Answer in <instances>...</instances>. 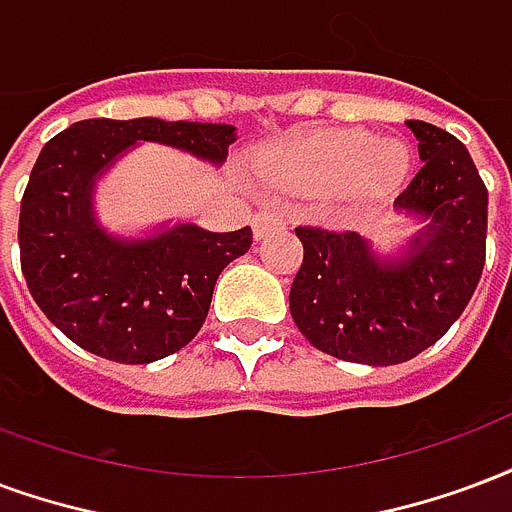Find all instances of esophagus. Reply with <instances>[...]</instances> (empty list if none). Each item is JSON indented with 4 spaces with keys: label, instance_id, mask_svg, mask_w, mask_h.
<instances>
[{
    "label": "esophagus",
    "instance_id": "obj_1",
    "mask_svg": "<svg viewBox=\"0 0 512 512\" xmlns=\"http://www.w3.org/2000/svg\"><path fill=\"white\" fill-rule=\"evenodd\" d=\"M285 225V219L279 211H257L255 217H252V227H255V238H263L268 236L274 227Z\"/></svg>",
    "mask_w": 512,
    "mask_h": 512
}]
</instances>
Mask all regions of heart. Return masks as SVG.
I'll return each mask as SVG.
<instances>
[{
	"mask_svg": "<svg viewBox=\"0 0 512 512\" xmlns=\"http://www.w3.org/2000/svg\"><path fill=\"white\" fill-rule=\"evenodd\" d=\"M260 168L274 184L325 189L350 184L358 198H382L407 176L410 151L399 140H377L369 132H323L279 154H268Z\"/></svg>",
	"mask_w": 512,
	"mask_h": 512,
	"instance_id": "b5f03b06",
	"label": "heart"
}]
</instances>
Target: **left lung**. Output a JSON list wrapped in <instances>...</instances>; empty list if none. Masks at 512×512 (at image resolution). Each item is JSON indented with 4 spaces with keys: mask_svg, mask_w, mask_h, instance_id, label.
<instances>
[{
    "mask_svg": "<svg viewBox=\"0 0 512 512\" xmlns=\"http://www.w3.org/2000/svg\"><path fill=\"white\" fill-rule=\"evenodd\" d=\"M423 168L396 208L429 225L396 257H377L350 230L295 227L304 263L290 287L298 331L333 358L393 366L442 339L467 309L486 266L488 189L467 146L407 121Z\"/></svg>",
    "mask_w": 512,
    "mask_h": 512,
    "instance_id": "obj_1",
    "label": "left lung"
}]
</instances>
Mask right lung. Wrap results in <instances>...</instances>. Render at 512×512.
Masks as SVG:
<instances>
[{"mask_svg":"<svg viewBox=\"0 0 512 512\" xmlns=\"http://www.w3.org/2000/svg\"><path fill=\"white\" fill-rule=\"evenodd\" d=\"M140 140L206 162L227 157L230 124L86 119L40 151L21 200L18 246L29 293L78 347L116 363L179 352L206 323L222 268L252 246V230L211 233L184 222L149 238H116L94 217V184Z\"/></svg>","mask_w":512,"mask_h":512,"instance_id":"obj_1","label":"right lung"}]
</instances>
